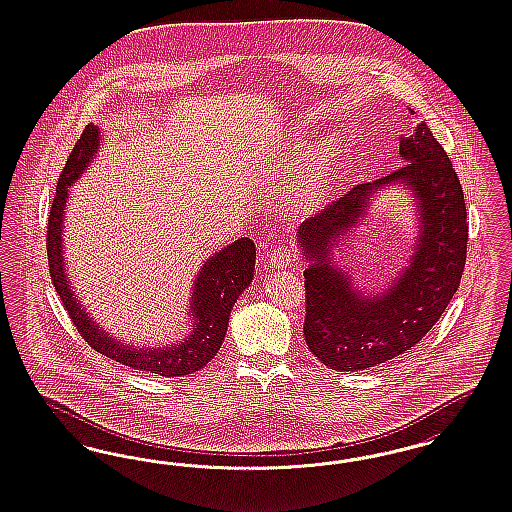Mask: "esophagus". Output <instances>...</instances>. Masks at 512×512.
I'll return each instance as SVG.
<instances>
[{"label":"esophagus","mask_w":512,"mask_h":512,"mask_svg":"<svg viewBox=\"0 0 512 512\" xmlns=\"http://www.w3.org/2000/svg\"><path fill=\"white\" fill-rule=\"evenodd\" d=\"M296 261H298L296 249L293 246H287V244H281L270 253V266L276 268V270L287 268L289 264L296 263Z\"/></svg>","instance_id":"esophagus-1"}]
</instances>
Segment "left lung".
<instances>
[{
	"label": "left lung",
	"mask_w": 512,
	"mask_h": 512,
	"mask_svg": "<svg viewBox=\"0 0 512 512\" xmlns=\"http://www.w3.org/2000/svg\"><path fill=\"white\" fill-rule=\"evenodd\" d=\"M400 155L407 163L398 171L351 187L298 229V244L311 261L304 272V340L311 355L340 372L372 368L417 345L447 310L464 274L469 227L449 155L426 122L400 140ZM390 181H403L418 197L420 244L387 294L362 297L329 263V248L357 223L369 195Z\"/></svg>",
	"instance_id": "left-lung-1"
}]
</instances>
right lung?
Instances as JSON below:
<instances>
[{"instance_id":"right-lung-1","label":"right lung","mask_w":512,"mask_h":512,"mask_svg":"<svg viewBox=\"0 0 512 512\" xmlns=\"http://www.w3.org/2000/svg\"><path fill=\"white\" fill-rule=\"evenodd\" d=\"M97 146L99 129L88 124L75 142L58 180L47 227L48 270L52 285L60 296L69 319L77 326L78 334L97 353L112 358L127 368L157 373L163 377H180L197 372L216 357L227 332L234 302L253 279L255 244L249 238H238L202 266L201 274L195 281L191 302L195 330L180 345L163 349H135L112 340L80 308L77 296L71 291L63 272L62 223L67 187L88 167L93 154L97 152Z\"/></svg>"}]
</instances>
